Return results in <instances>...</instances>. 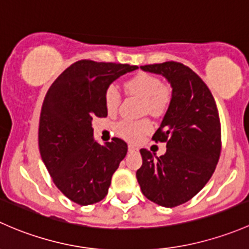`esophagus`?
<instances>
[{
	"label": "esophagus",
	"mask_w": 249,
	"mask_h": 249,
	"mask_svg": "<svg viewBox=\"0 0 249 249\" xmlns=\"http://www.w3.org/2000/svg\"><path fill=\"white\" fill-rule=\"evenodd\" d=\"M128 151H129L130 153H137V152H139V150H138V147H135V146H133V145L128 146Z\"/></svg>",
	"instance_id": "34e87169"
}]
</instances>
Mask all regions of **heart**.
Returning a JSON list of instances; mask_svg holds the SVG:
<instances>
[{"label":"heart","instance_id":"b5f03b06","mask_svg":"<svg viewBox=\"0 0 249 249\" xmlns=\"http://www.w3.org/2000/svg\"><path fill=\"white\" fill-rule=\"evenodd\" d=\"M125 91L137 96L143 101L142 112L152 116H162L168 110L171 101V91L168 86L163 85L160 78L148 73H139L124 83ZM107 110L112 114L119 109L121 94L116 86L111 85L107 89L106 96ZM152 130V124L148 120H124L116 124V132L120 137L130 142L142 140Z\"/></svg>","mask_w":249,"mask_h":249}]
</instances>
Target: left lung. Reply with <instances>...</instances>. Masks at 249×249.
<instances>
[{
	"label": "left lung",
	"mask_w": 249,
	"mask_h": 249,
	"mask_svg": "<svg viewBox=\"0 0 249 249\" xmlns=\"http://www.w3.org/2000/svg\"><path fill=\"white\" fill-rule=\"evenodd\" d=\"M140 68L163 75L173 93L152 137L156 142H166L165 155L155 157L142 148L137 180L148 200L175 207L196 196L216 169L222 147L218 109L206 84L187 66L169 61Z\"/></svg>",
	"instance_id": "8db88e82"
}]
</instances>
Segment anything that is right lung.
<instances>
[{
    "instance_id": "add662e5",
    "label": "right lung",
    "mask_w": 249,
    "mask_h": 249,
    "mask_svg": "<svg viewBox=\"0 0 249 249\" xmlns=\"http://www.w3.org/2000/svg\"><path fill=\"white\" fill-rule=\"evenodd\" d=\"M138 66L81 60L53 83L45 94L38 130L42 160L53 183L79 205L106 198L112 174L127 155L119 138L101 145L92 120L107 117L106 91L112 81Z\"/></svg>"
}]
</instances>
